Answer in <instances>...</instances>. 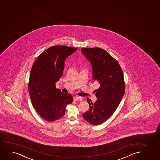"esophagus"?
Instances as JSON below:
<instances>
[{
  "instance_id": "1",
  "label": "esophagus",
  "mask_w": 160,
  "mask_h": 160,
  "mask_svg": "<svg viewBox=\"0 0 160 160\" xmlns=\"http://www.w3.org/2000/svg\"><path fill=\"white\" fill-rule=\"evenodd\" d=\"M81 97H74V100L77 101V100H81Z\"/></svg>"
}]
</instances>
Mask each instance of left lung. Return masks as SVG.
I'll use <instances>...</instances> for the list:
<instances>
[{
  "instance_id": "8db88e82",
  "label": "left lung",
  "mask_w": 160,
  "mask_h": 160,
  "mask_svg": "<svg viewBox=\"0 0 160 160\" xmlns=\"http://www.w3.org/2000/svg\"><path fill=\"white\" fill-rule=\"evenodd\" d=\"M81 52L91 61L93 79L100 87L95 90L97 100L87 98L90 109L82 114L85 120L93 125L105 122L116 111L125 92L122 70L117 60L105 49L83 48Z\"/></svg>"
}]
</instances>
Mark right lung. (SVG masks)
<instances>
[{"mask_svg": "<svg viewBox=\"0 0 160 160\" xmlns=\"http://www.w3.org/2000/svg\"><path fill=\"white\" fill-rule=\"evenodd\" d=\"M77 49L67 46H52L40 54L33 64L28 92L33 106L45 120L53 122L61 118L66 107L73 102L72 95L62 93L55 83L62 75L66 59Z\"/></svg>", "mask_w": 160, "mask_h": 160, "instance_id": "add662e5", "label": "right lung"}]
</instances>
